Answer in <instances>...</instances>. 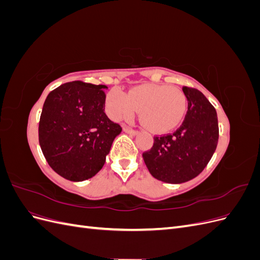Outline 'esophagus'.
I'll use <instances>...</instances> for the list:
<instances>
[{
  "label": "esophagus",
  "mask_w": 260,
  "mask_h": 260,
  "mask_svg": "<svg viewBox=\"0 0 260 260\" xmlns=\"http://www.w3.org/2000/svg\"><path fill=\"white\" fill-rule=\"evenodd\" d=\"M123 130L125 131V132H128V133H130V135H133V136H136V135H138V130H135V129H131L130 127H127V125H124V128H123Z\"/></svg>",
  "instance_id": "obj_1"
}]
</instances>
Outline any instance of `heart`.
<instances>
[{
	"mask_svg": "<svg viewBox=\"0 0 260 260\" xmlns=\"http://www.w3.org/2000/svg\"><path fill=\"white\" fill-rule=\"evenodd\" d=\"M187 99L178 88L161 84H142L125 95L113 90L107 95V111L115 120L141 112L148 129L165 132L181 122L186 113Z\"/></svg>",
	"mask_w": 260,
	"mask_h": 260,
	"instance_id": "obj_1",
	"label": "heart"
}]
</instances>
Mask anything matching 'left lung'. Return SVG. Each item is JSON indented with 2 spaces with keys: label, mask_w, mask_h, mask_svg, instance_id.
I'll return each mask as SVG.
<instances>
[{
  "label": "left lung",
  "mask_w": 260,
  "mask_h": 260,
  "mask_svg": "<svg viewBox=\"0 0 260 260\" xmlns=\"http://www.w3.org/2000/svg\"><path fill=\"white\" fill-rule=\"evenodd\" d=\"M182 91L187 99L182 124L174 133L155 136L152 148L143 153L151 175L168 183H182L199 176L218 144L215 107L201 91L188 86Z\"/></svg>",
  "instance_id": "8db88e82"
}]
</instances>
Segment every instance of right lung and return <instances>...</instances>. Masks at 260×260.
Returning a JSON list of instances; mask_svg holds the SVG:
<instances>
[{
    "instance_id": "1",
    "label": "right lung",
    "mask_w": 260,
    "mask_h": 260,
    "mask_svg": "<svg viewBox=\"0 0 260 260\" xmlns=\"http://www.w3.org/2000/svg\"><path fill=\"white\" fill-rule=\"evenodd\" d=\"M104 84L72 81L49 93L39 122V143L51 168L70 181L95 176L122 128L105 114Z\"/></svg>"
}]
</instances>
